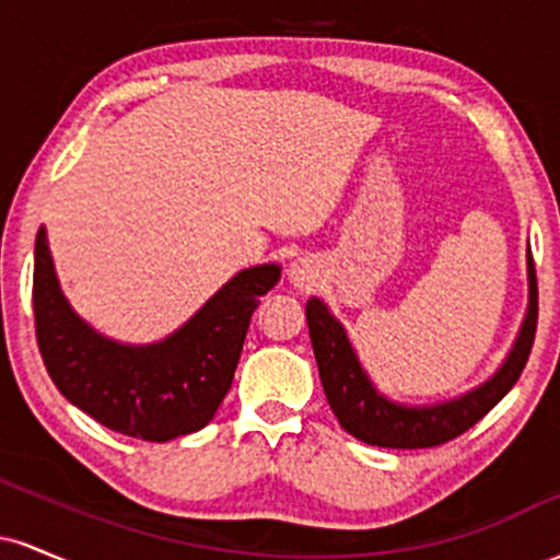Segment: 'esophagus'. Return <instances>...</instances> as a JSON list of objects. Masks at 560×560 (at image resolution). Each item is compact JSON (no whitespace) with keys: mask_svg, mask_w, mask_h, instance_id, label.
Returning a JSON list of instances; mask_svg holds the SVG:
<instances>
[{"mask_svg":"<svg viewBox=\"0 0 560 560\" xmlns=\"http://www.w3.org/2000/svg\"><path fill=\"white\" fill-rule=\"evenodd\" d=\"M318 279V268L311 258H298L289 266V281L298 289H311Z\"/></svg>","mask_w":560,"mask_h":560,"instance_id":"1","label":"esophagus"}]
</instances>
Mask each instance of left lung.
I'll return each instance as SVG.
<instances>
[{"label": "left lung", "mask_w": 560, "mask_h": 560, "mask_svg": "<svg viewBox=\"0 0 560 560\" xmlns=\"http://www.w3.org/2000/svg\"><path fill=\"white\" fill-rule=\"evenodd\" d=\"M305 316L326 400L347 434L358 436L365 445L395 450L445 445L485 419L518 382L526 361H529L537 331L535 258L529 249V313H526L522 334H518L503 369L479 389L468 392L453 402L432 405V408H405V405H395L378 395L347 342L342 324L334 320L318 298L307 300Z\"/></svg>", "instance_id": "1"}]
</instances>
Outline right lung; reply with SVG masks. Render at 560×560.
<instances>
[{
  "label": "right lung",
  "instance_id": "obj_1",
  "mask_svg": "<svg viewBox=\"0 0 560 560\" xmlns=\"http://www.w3.org/2000/svg\"><path fill=\"white\" fill-rule=\"evenodd\" d=\"M279 266L236 273L189 324L158 345L126 347L100 337L57 287L47 234L34 249V324L47 374L62 397L102 427L147 442L202 429L234 382L249 318L279 281Z\"/></svg>",
  "mask_w": 560,
  "mask_h": 560
}]
</instances>
